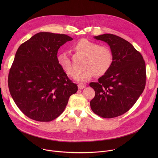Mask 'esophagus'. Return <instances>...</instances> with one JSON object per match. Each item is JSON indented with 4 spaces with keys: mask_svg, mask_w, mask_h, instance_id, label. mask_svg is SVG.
I'll return each mask as SVG.
<instances>
[{
    "mask_svg": "<svg viewBox=\"0 0 158 158\" xmlns=\"http://www.w3.org/2000/svg\"><path fill=\"white\" fill-rule=\"evenodd\" d=\"M78 88H79V89H84V88L86 86V85H85V84H78Z\"/></svg>",
    "mask_w": 158,
    "mask_h": 158,
    "instance_id": "34e87169",
    "label": "esophagus"
}]
</instances>
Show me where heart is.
<instances>
[{
    "label": "heart",
    "instance_id": "b5f03b06",
    "mask_svg": "<svg viewBox=\"0 0 158 158\" xmlns=\"http://www.w3.org/2000/svg\"><path fill=\"white\" fill-rule=\"evenodd\" d=\"M74 50L85 56L82 62L83 70L75 75L74 78L80 82L89 80L95 75L101 77L105 75L111 68L113 63V54L111 48L106 45L86 39L79 40L73 45ZM58 62L61 68L70 76H74L77 69L65 52L58 55Z\"/></svg>",
    "mask_w": 158,
    "mask_h": 158
}]
</instances>
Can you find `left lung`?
I'll use <instances>...</instances> for the list:
<instances>
[{"instance_id": "8db88e82", "label": "left lung", "mask_w": 158, "mask_h": 158, "mask_svg": "<svg viewBox=\"0 0 158 158\" xmlns=\"http://www.w3.org/2000/svg\"><path fill=\"white\" fill-rule=\"evenodd\" d=\"M110 45L113 63L110 70L91 82L95 92L90 102L91 110L103 118H114L127 112L145 89L146 69L139 52L125 40L113 34L94 36Z\"/></svg>"}]
</instances>
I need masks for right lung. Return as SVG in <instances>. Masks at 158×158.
Returning a JSON list of instances; mask_svg holds the SVG:
<instances>
[{
    "mask_svg": "<svg viewBox=\"0 0 158 158\" xmlns=\"http://www.w3.org/2000/svg\"><path fill=\"white\" fill-rule=\"evenodd\" d=\"M73 39L64 34L40 32L18 48L8 84L17 106L26 116L50 122L64 111L78 86L58 64V50Z\"/></svg>",
    "mask_w": 158,
    "mask_h": 158,
    "instance_id": "right-lung-1",
    "label": "right lung"
}]
</instances>
